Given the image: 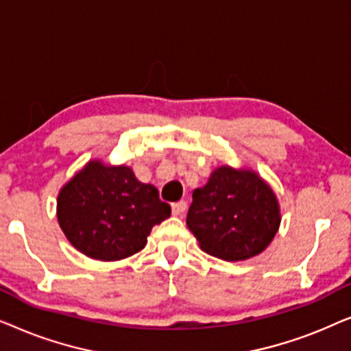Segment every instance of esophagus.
I'll list each match as a JSON object with an SVG mask.
<instances>
[{
  "instance_id": "1",
  "label": "esophagus",
  "mask_w": 351,
  "mask_h": 351,
  "mask_svg": "<svg viewBox=\"0 0 351 351\" xmlns=\"http://www.w3.org/2000/svg\"><path fill=\"white\" fill-rule=\"evenodd\" d=\"M186 210V203L185 201H177V203L172 204V214L174 215H182Z\"/></svg>"
}]
</instances>
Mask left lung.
<instances>
[{"instance_id": "obj_1", "label": "left lung", "mask_w": 351, "mask_h": 351, "mask_svg": "<svg viewBox=\"0 0 351 351\" xmlns=\"http://www.w3.org/2000/svg\"><path fill=\"white\" fill-rule=\"evenodd\" d=\"M276 193L251 167L219 166L193 191L186 227L206 254L238 262L270 246L280 230Z\"/></svg>"}]
</instances>
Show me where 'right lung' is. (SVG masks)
Wrapping results in <instances>:
<instances>
[{
    "mask_svg": "<svg viewBox=\"0 0 351 351\" xmlns=\"http://www.w3.org/2000/svg\"><path fill=\"white\" fill-rule=\"evenodd\" d=\"M171 215L155 185L126 165L89 160L57 195V222L73 247L117 262L142 251L155 225Z\"/></svg>",
    "mask_w": 351,
    "mask_h": 351,
    "instance_id": "obj_1",
    "label": "right lung"
}]
</instances>
